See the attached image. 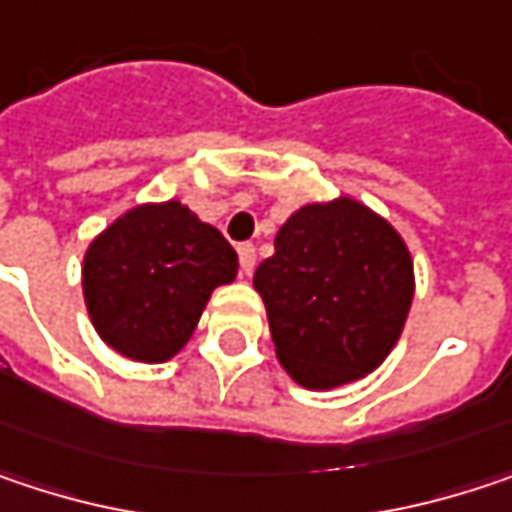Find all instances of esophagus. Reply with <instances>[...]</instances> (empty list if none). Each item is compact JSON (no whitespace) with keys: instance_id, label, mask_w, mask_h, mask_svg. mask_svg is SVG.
Listing matches in <instances>:
<instances>
[{"instance_id":"obj_1","label":"esophagus","mask_w":512,"mask_h":512,"mask_svg":"<svg viewBox=\"0 0 512 512\" xmlns=\"http://www.w3.org/2000/svg\"><path fill=\"white\" fill-rule=\"evenodd\" d=\"M237 255H240V269H243L246 275H252L257 260L255 246H252V243H240V246H237Z\"/></svg>"}]
</instances>
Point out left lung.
I'll list each match as a JSON object with an SVG mask.
<instances>
[{"label":"left lung","instance_id":"8db88e82","mask_svg":"<svg viewBox=\"0 0 512 512\" xmlns=\"http://www.w3.org/2000/svg\"><path fill=\"white\" fill-rule=\"evenodd\" d=\"M413 287L401 234L351 196L296 210L255 272L275 354L307 390L375 372L401 337Z\"/></svg>","mask_w":512,"mask_h":512}]
</instances>
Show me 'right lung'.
<instances>
[{"mask_svg": "<svg viewBox=\"0 0 512 512\" xmlns=\"http://www.w3.org/2000/svg\"><path fill=\"white\" fill-rule=\"evenodd\" d=\"M237 252L187 205H137L114 219L81 266L96 334L128 360L163 363L193 337L210 293L237 278Z\"/></svg>", "mask_w": 512, "mask_h": 512, "instance_id": "obj_1", "label": "right lung"}]
</instances>
